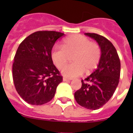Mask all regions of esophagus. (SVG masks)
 <instances>
[{"label": "esophagus", "instance_id": "34e87169", "mask_svg": "<svg viewBox=\"0 0 133 133\" xmlns=\"http://www.w3.org/2000/svg\"><path fill=\"white\" fill-rule=\"evenodd\" d=\"M71 81V79H70V78H66V77H64V78H63V81Z\"/></svg>", "mask_w": 133, "mask_h": 133}]
</instances>
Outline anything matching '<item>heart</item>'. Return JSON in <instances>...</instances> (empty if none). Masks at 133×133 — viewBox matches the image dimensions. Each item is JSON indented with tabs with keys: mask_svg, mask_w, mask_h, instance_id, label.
I'll use <instances>...</instances> for the list:
<instances>
[{
	"mask_svg": "<svg viewBox=\"0 0 133 133\" xmlns=\"http://www.w3.org/2000/svg\"><path fill=\"white\" fill-rule=\"evenodd\" d=\"M70 56H74V63L64 68ZM50 56L56 68H64L61 71L62 75L72 78L82 75L85 70L89 73L97 69L101 57V50L97 43L91 42L87 37L76 35L66 38L62 47H54Z\"/></svg>",
	"mask_w": 133,
	"mask_h": 133,
	"instance_id": "1",
	"label": "heart"
}]
</instances>
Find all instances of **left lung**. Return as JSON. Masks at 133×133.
Masks as SVG:
<instances>
[{"instance_id": "1", "label": "left lung", "mask_w": 133, "mask_h": 133, "mask_svg": "<svg viewBox=\"0 0 133 133\" xmlns=\"http://www.w3.org/2000/svg\"><path fill=\"white\" fill-rule=\"evenodd\" d=\"M98 43L101 57L97 69L82 80V87L75 92L78 104L86 109L97 110L112 97L119 83L121 62L117 50L104 36L95 33H84Z\"/></svg>"}]
</instances>
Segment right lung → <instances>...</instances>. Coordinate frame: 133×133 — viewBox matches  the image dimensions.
<instances>
[{"instance_id": "add662e5", "label": "right lung", "mask_w": 133, "mask_h": 133, "mask_svg": "<svg viewBox=\"0 0 133 133\" xmlns=\"http://www.w3.org/2000/svg\"><path fill=\"white\" fill-rule=\"evenodd\" d=\"M64 34L35 32L20 44L12 64L15 89L24 101L41 105L52 99L63 77L51 59L54 44Z\"/></svg>"}]
</instances>
